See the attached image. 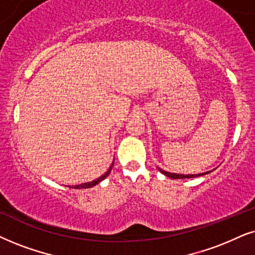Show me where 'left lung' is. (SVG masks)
<instances>
[{"instance_id": "1", "label": "left lung", "mask_w": 255, "mask_h": 255, "mask_svg": "<svg viewBox=\"0 0 255 255\" xmlns=\"http://www.w3.org/2000/svg\"><path fill=\"white\" fill-rule=\"evenodd\" d=\"M159 171H161L163 175L168 176V177L174 178V179H179V178H192V177H198V176H203V175L209 174V172H203V174H198V175H179V174H171V172H167V171L162 170V169H159Z\"/></svg>"}]
</instances>
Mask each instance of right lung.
Wrapping results in <instances>:
<instances>
[{
  "instance_id": "add662e5",
  "label": "right lung",
  "mask_w": 255,
  "mask_h": 255,
  "mask_svg": "<svg viewBox=\"0 0 255 255\" xmlns=\"http://www.w3.org/2000/svg\"><path fill=\"white\" fill-rule=\"evenodd\" d=\"M112 167H113V164L111 165V168L108 169L107 172H105V174H104L103 176H101V177H99L98 179H96V181L88 182V183H84V184L77 185V186H74V188H76V189H87V188H92V186H94L96 184H98V183H100L101 181H104V179L106 178L108 175H110V172H111V170H112Z\"/></svg>"
}]
</instances>
